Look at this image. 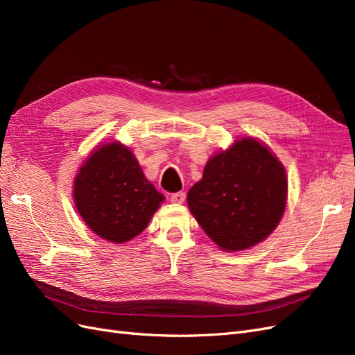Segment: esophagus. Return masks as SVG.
<instances>
[{
	"mask_svg": "<svg viewBox=\"0 0 355 355\" xmlns=\"http://www.w3.org/2000/svg\"><path fill=\"white\" fill-rule=\"evenodd\" d=\"M185 198H187V196H185V192H175V194H171L170 196V200H171V202H176V204H182L185 201Z\"/></svg>",
	"mask_w": 355,
	"mask_h": 355,
	"instance_id": "1",
	"label": "esophagus"
}]
</instances>
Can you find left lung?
Here are the masks:
<instances>
[{"instance_id": "8db88e82", "label": "left lung", "mask_w": 355, "mask_h": 355, "mask_svg": "<svg viewBox=\"0 0 355 355\" xmlns=\"http://www.w3.org/2000/svg\"><path fill=\"white\" fill-rule=\"evenodd\" d=\"M187 201L222 250H245L263 241L282 220L286 170L265 144L243 137L207 161Z\"/></svg>"}]
</instances>
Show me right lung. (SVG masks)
I'll return each instance as SVG.
<instances>
[{
	"label": "right lung",
	"mask_w": 355,
	"mask_h": 355,
	"mask_svg": "<svg viewBox=\"0 0 355 355\" xmlns=\"http://www.w3.org/2000/svg\"><path fill=\"white\" fill-rule=\"evenodd\" d=\"M80 216L101 239L125 243L141 234L164 201L120 142L99 146L84 161L73 180Z\"/></svg>",
	"instance_id": "right-lung-1"
}]
</instances>
